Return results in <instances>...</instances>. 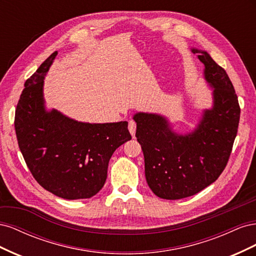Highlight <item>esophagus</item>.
<instances>
[{"instance_id": "34e87169", "label": "esophagus", "mask_w": 256, "mask_h": 256, "mask_svg": "<svg viewBox=\"0 0 256 256\" xmlns=\"http://www.w3.org/2000/svg\"><path fill=\"white\" fill-rule=\"evenodd\" d=\"M128 129L130 131V134L132 136H134L136 134V124L134 120H129L128 122Z\"/></svg>"}]
</instances>
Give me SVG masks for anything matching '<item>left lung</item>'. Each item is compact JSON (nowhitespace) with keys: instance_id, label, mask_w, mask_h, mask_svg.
I'll list each match as a JSON object with an SVG mask.
<instances>
[{"instance_id":"1","label":"left lung","mask_w":256,"mask_h":256,"mask_svg":"<svg viewBox=\"0 0 256 256\" xmlns=\"http://www.w3.org/2000/svg\"><path fill=\"white\" fill-rule=\"evenodd\" d=\"M198 60L214 88V106L204 111L194 131L177 134L161 115L136 113V136L141 144L145 177L157 196L180 200L196 194L218 180L226 168L237 136L240 106L226 72L206 51Z\"/></svg>"}]
</instances>
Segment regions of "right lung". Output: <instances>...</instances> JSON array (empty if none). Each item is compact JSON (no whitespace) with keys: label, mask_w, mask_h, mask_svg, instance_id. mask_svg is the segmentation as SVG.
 <instances>
[{"label":"right lung","mask_w":256,"mask_h":256,"mask_svg":"<svg viewBox=\"0 0 256 256\" xmlns=\"http://www.w3.org/2000/svg\"><path fill=\"white\" fill-rule=\"evenodd\" d=\"M53 52L24 83L14 113L19 148L42 187L62 198L94 196L104 187L115 150L131 140L127 122L88 124L44 106V78Z\"/></svg>","instance_id":"1"}]
</instances>
